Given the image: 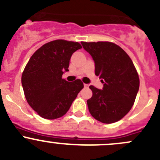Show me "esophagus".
<instances>
[{
  "label": "esophagus",
  "instance_id": "34e87169",
  "mask_svg": "<svg viewBox=\"0 0 160 160\" xmlns=\"http://www.w3.org/2000/svg\"><path fill=\"white\" fill-rule=\"evenodd\" d=\"M83 86H84V88H88V87H89V85L86 84V83H84V84H83Z\"/></svg>",
  "mask_w": 160,
  "mask_h": 160
}]
</instances>
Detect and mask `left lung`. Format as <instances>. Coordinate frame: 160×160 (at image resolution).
I'll return each mask as SVG.
<instances>
[{
  "instance_id": "left-lung-1",
  "label": "left lung",
  "mask_w": 160,
  "mask_h": 160,
  "mask_svg": "<svg viewBox=\"0 0 160 160\" xmlns=\"http://www.w3.org/2000/svg\"><path fill=\"white\" fill-rule=\"evenodd\" d=\"M95 63V75L104 83L102 90L90 86L93 92L88 106L96 120L111 124L121 120L131 110L139 89V78L128 55L109 42H81Z\"/></svg>"
}]
</instances>
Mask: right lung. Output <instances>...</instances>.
<instances>
[{
	"label": "right lung",
	"instance_id": "obj_1",
	"mask_svg": "<svg viewBox=\"0 0 160 160\" xmlns=\"http://www.w3.org/2000/svg\"><path fill=\"white\" fill-rule=\"evenodd\" d=\"M81 48L77 42L55 40L36 50L27 63L22 76L25 98L43 118L63 116L83 88L80 80L70 83L62 78L72 53Z\"/></svg>",
	"mask_w": 160,
	"mask_h": 160
}]
</instances>
